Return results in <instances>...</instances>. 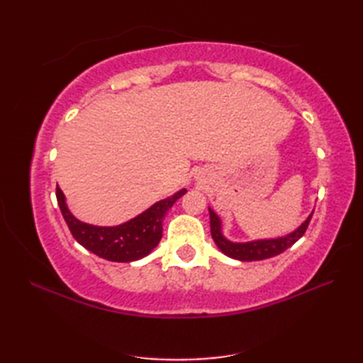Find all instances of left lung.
<instances>
[{
    "mask_svg": "<svg viewBox=\"0 0 363 363\" xmlns=\"http://www.w3.org/2000/svg\"><path fill=\"white\" fill-rule=\"evenodd\" d=\"M211 213V234L213 242L217 243L218 248L226 254V256L243 260V262H252V260H264L268 257H274L277 254L289 250L291 245H295L301 237L304 235L307 226H309L312 213L307 217V220L301 225L295 233H291L281 238H272V240H256L250 243H234L229 242L228 238L223 237L221 234V221L217 217L212 209H209Z\"/></svg>",
    "mask_w": 363,
    "mask_h": 363,
    "instance_id": "8db88e82",
    "label": "left lung"
}]
</instances>
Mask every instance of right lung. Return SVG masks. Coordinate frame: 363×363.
<instances>
[{"label": "right lung", "instance_id": "obj_1", "mask_svg": "<svg viewBox=\"0 0 363 363\" xmlns=\"http://www.w3.org/2000/svg\"><path fill=\"white\" fill-rule=\"evenodd\" d=\"M186 191L182 189L173 196L151 206L138 217L112 228L94 226L76 220L68 211L65 196L59 186L56 187V196L60 212L76 242L106 260L133 262L145 257L159 245L165 213Z\"/></svg>", "mask_w": 363, "mask_h": 363}]
</instances>
